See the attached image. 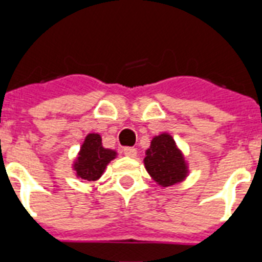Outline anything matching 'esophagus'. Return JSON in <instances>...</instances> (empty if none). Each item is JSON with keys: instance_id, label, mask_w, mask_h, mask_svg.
I'll use <instances>...</instances> for the list:
<instances>
[{"instance_id": "1", "label": "esophagus", "mask_w": 262, "mask_h": 262, "mask_svg": "<svg viewBox=\"0 0 262 262\" xmlns=\"http://www.w3.org/2000/svg\"><path fill=\"white\" fill-rule=\"evenodd\" d=\"M123 154L126 155L127 157H136V149L134 147H124L123 148Z\"/></svg>"}]
</instances>
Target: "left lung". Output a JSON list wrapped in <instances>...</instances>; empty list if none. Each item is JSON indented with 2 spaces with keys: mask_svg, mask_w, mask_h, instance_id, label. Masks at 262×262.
I'll list each match as a JSON object with an SVG mask.
<instances>
[{
  "mask_svg": "<svg viewBox=\"0 0 262 262\" xmlns=\"http://www.w3.org/2000/svg\"><path fill=\"white\" fill-rule=\"evenodd\" d=\"M144 166L152 180L161 187L180 184L189 174L184 154L168 133L152 139L151 145L145 151Z\"/></svg>",
  "mask_w": 262,
  "mask_h": 262,
  "instance_id": "obj_1",
  "label": "left lung"
}]
</instances>
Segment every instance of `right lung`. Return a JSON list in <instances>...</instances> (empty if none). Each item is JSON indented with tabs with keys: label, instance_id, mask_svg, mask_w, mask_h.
Here are the masks:
<instances>
[{
	"label": "right lung",
	"instance_id": "obj_1",
	"mask_svg": "<svg viewBox=\"0 0 262 262\" xmlns=\"http://www.w3.org/2000/svg\"><path fill=\"white\" fill-rule=\"evenodd\" d=\"M117 156L114 149L103 147L99 134H88L73 161V170L82 181H97L103 174L107 164Z\"/></svg>",
	"mask_w": 262,
	"mask_h": 262
}]
</instances>
